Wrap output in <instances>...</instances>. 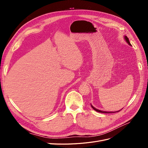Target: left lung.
<instances>
[{
  "instance_id": "left-lung-1",
  "label": "left lung",
  "mask_w": 148,
  "mask_h": 148,
  "mask_svg": "<svg viewBox=\"0 0 148 148\" xmlns=\"http://www.w3.org/2000/svg\"><path fill=\"white\" fill-rule=\"evenodd\" d=\"M124 38H125V41H127V42L129 44L130 46H132L131 45V44H130V41H129V39H128V38H127V36H125L124 37ZM91 107H92V108L95 110H96V112H100V113H107V114H110V113H114V112H106V111H103V110H99V109H96L95 107H94L92 105H91ZM120 110H119V111H117V112H119Z\"/></svg>"
}]
</instances>
